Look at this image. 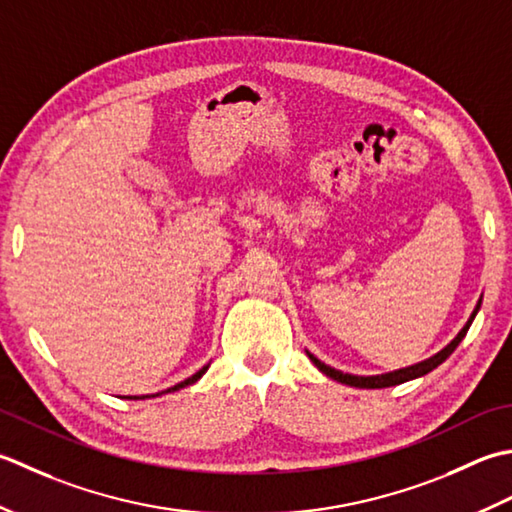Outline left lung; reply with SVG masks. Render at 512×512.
<instances>
[{"label":"left lung","instance_id":"1","mask_svg":"<svg viewBox=\"0 0 512 512\" xmlns=\"http://www.w3.org/2000/svg\"><path fill=\"white\" fill-rule=\"evenodd\" d=\"M479 307H482V298L477 300L473 314H471V318L466 320V325L462 327V331L457 333V336H455L451 342H448L442 351H437L435 356L426 358V360H422V362H415V364H411V367H404V369H395V371L380 373V375H353V373H344V371H338V369L329 367V364L318 360V358L314 356V353L307 351V356H309L311 362H314V367H316L318 371L325 373L327 378L336 380V382H340V384H347V387H356V389H387V387H395V384H402V382H409V380H415V378H422V375L431 373L433 369L440 367V364L457 349V344H460V342L464 340L466 331L471 329V325H473V320H475V316H477Z\"/></svg>","mask_w":512,"mask_h":512}]
</instances>
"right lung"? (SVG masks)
<instances>
[{
  "label": "right lung",
  "mask_w": 512,
  "mask_h": 512,
  "mask_svg": "<svg viewBox=\"0 0 512 512\" xmlns=\"http://www.w3.org/2000/svg\"><path fill=\"white\" fill-rule=\"evenodd\" d=\"M210 369V364H205L203 369H198L194 375H190V378L187 380H183V382H179V384H174V387H170L168 391H161V393H170V391H179V389H183V387H190V384H194L196 380H201L203 378V373ZM161 393H152V395H128V400H145V398H156V395H161Z\"/></svg>",
  "instance_id": "right-lung-1"
}]
</instances>
